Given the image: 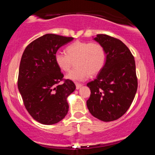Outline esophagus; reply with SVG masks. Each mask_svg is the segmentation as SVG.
<instances>
[{
    "label": "esophagus",
    "mask_w": 155,
    "mask_h": 155,
    "mask_svg": "<svg viewBox=\"0 0 155 155\" xmlns=\"http://www.w3.org/2000/svg\"><path fill=\"white\" fill-rule=\"evenodd\" d=\"M81 86H82V84H78V83H76V90H79V89H80L81 87Z\"/></svg>",
    "instance_id": "34e87169"
}]
</instances>
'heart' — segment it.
<instances>
[{"instance_id":"b5f03b06","label":"heart","mask_w":155,"mask_h":155,"mask_svg":"<svg viewBox=\"0 0 155 155\" xmlns=\"http://www.w3.org/2000/svg\"><path fill=\"white\" fill-rule=\"evenodd\" d=\"M66 54L58 51L54 54L55 64L63 71H68L74 60L75 68L66 75L68 79L81 81L90 75L100 73L106 62V52L104 47L97 42L77 41L68 45Z\"/></svg>"}]
</instances>
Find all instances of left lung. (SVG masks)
<instances>
[{"instance_id":"1","label":"left lung","mask_w":155,"mask_h":155,"mask_svg":"<svg viewBox=\"0 0 155 155\" xmlns=\"http://www.w3.org/2000/svg\"><path fill=\"white\" fill-rule=\"evenodd\" d=\"M94 40L104 47L106 62L97 78L87 83L91 94L87 106L93 117L104 122L120 118L132 104L138 79L134 57L123 42L105 34Z\"/></svg>"}]
</instances>
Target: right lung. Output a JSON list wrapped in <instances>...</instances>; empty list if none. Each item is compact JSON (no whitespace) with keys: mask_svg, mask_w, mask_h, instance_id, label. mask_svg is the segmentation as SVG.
Instances as JSON below:
<instances>
[{"mask_svg":"<svg viewBox=\"0 0 155 155\" xmlns=\"http://www.w3.org/2000/svg\"><path fill=\"white\" fill-rule=\"evenodd\" d=\"M74 39L46 34L28 44L23 52L17 85L27 111L37 122L56 124L68 111L67 97L75 90L71 80L64 79L54 54ZM62 81L64 82L59 83Z\"/></svg>","mask_w":155,"mask_h":155,"instance_id":"1","label":"right lung"}]
</instances>
